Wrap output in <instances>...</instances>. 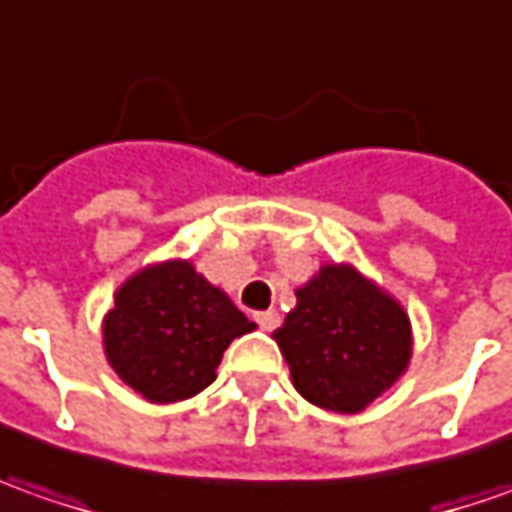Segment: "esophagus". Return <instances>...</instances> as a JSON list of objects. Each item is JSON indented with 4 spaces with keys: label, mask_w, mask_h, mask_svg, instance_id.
<instances>
[{
    "label": "esophagus",
    "mask_w": 512,
    "mask_h": 512,
    "mask_svg": "<svg viewBox=\"0 0 512 512\" xmlns=\"http://www.w3.org/2000/svg\"><path fill=\"white\" fill-rule=\"evenodd\" d=\"M255 323L260 328H266V331H272V328H277V323H280V314H277V311H274V309L257 311Z\"/></svg>",
    "instance_id": "34e87169"
}]
</instances>
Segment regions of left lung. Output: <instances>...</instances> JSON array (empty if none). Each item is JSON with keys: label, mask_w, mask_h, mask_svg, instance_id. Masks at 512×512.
Returning a JSON list of instances; mask_svg holds the SVG:
<instances>
[{"label": "left lung", "mask_w": 512, "mask_h": 512, "mask_svg": "<svg viewBox=\"0 0 512 512\" xmlns=\"http://www.w3.org/2000/svg\"><path fill=\"white\" fill-rule=\"evenodd\" d=\"M274 340L294 388L337 414L371 405L411 360L408 314L351 266H323L297 289V306Z\"/></svg>", "instance_id": "8db88e82"}]
</instances>
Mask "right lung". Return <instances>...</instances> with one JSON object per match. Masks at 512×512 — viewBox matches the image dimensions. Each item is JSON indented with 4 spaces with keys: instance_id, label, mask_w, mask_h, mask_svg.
I'll use <instances>...</instances> for the list:
<instances>
[{
    "instance_id": "add662e5",
    "label": "right lung",
    "mask_w": 512,
    "mask_h": 512,
    "mask_svg": "<svg viewBox=\"0 0 512 512\" xmlns=\"http://www.w3.org/2000/svg\"><path fill=\"white\" fill-rule=\"evenodd\" d=\"M238 306L186 260L130 277L104 317V351L133 391L150 402H178L215 382L229 343L252 331Z\"/></svg>"
}]
</instances>
